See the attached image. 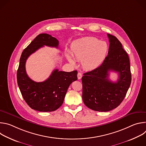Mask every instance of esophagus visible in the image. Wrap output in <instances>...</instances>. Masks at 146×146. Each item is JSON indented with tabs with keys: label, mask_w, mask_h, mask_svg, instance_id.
I'll return each mask as SVG.
<instances>
[{
	"label": "esophagus",
	"mask_w": 146,
	"mask_h": 146,
	"mask_svg": "<svg viewBox=\"0 0 146 146\" xmlns=\"http://www.w3.org/2000/svg\"><path fill=\"white\" fill-rule=\"evenodd\" d=\"M82 73H80V72H78V74H77V77H78V79H81V77H82Z\"/></svg>",
	"instance_id": "1"
}]
</instances>
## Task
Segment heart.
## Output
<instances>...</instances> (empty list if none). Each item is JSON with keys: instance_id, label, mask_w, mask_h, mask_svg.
Masks as SVG:
<instances>
[{"instance_id": "1", "label": "heart", "mask_w": 146, "mask_h": 146, "mask_svg": "<svg viewBox=\"0 0 146 146\" xmlns=\"http://www.w3.org/2000/svg\"><path fill=\"white\" fill-rule=\"evenodd\" d=\"M108 51V46L105 41H100L93 37H86L75 41L71 47L70 53L77 60H81L82 67L87 70L98 68L105 60ZM69 61L74 64V61L67 55Z\"/></svg>"}]
</instances>
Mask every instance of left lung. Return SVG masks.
<instances>
[{
	"label": "left lung",
	"instance_id": "1",
	"mask_svg": "<svg viewBox=\"0 0 146 146\" xmlns=\"http://www.w3.org/2000/svg\"><path fill=\"white\" fill-rule=\"evenodd\" d=\"M108 36L110 42L108 56L99 67L84 73L81 79L82 100L86 106L102 112L110 111L120 105L132 79L128 55L116 37ZM110 71L119 73L117 82L108 79Z\"/></svg>",
	"mask_w": 146,
	"mask_h": 146
}]
</instances>
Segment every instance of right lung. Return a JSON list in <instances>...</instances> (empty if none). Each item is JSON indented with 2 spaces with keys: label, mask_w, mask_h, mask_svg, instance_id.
<instances>
[{
  "label": "right lung",
  "mask_w": 146,
  "mask_h": 146,
  "mask_svg": "<svg viewBox=\"0 0 146 146\" xmlns=\"http://www.w3.org/2000/svg\"><path fill=\"white\" fill-rule=\"evenodd\" d=\"M58 40L47 33L38 35L24 50L17 73V83L23 98L29 106L42 112L53 111L61 106L71 83L77 80V71L70 72L55 69L43 82H35L27 74L28 58L36 51L47 46L58 48Z\"/></svg>",
  "instance_id": "right-lung-1"
}]
</instances>
